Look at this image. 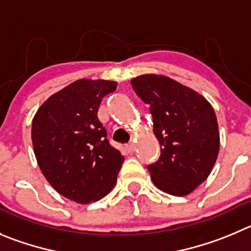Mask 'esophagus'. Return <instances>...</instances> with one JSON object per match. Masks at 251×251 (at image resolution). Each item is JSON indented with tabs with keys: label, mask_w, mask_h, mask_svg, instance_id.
<instances>
[{
	"label": "esophagus",
	"mask_w": 251,
	"mask_h": 251,
	"mask_svg": "<svg viewBox=\"0 0 251 251\" xmlns=\"http://www.w3.org/2000/svg\"><path fill=\"white\" fill-rule=\"evenodd\" d=\"M126 151H127L128 153H132V152L135 151V144H128L127 146H126Z\"/></svg>",
	"instance_id": "1"
}]
</instances>
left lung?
<instances>
[{"mask_svg":"<svg viewBox=\"0 0 251 251\" xmlns=\"http://www.w3.org/2000/svg\"><path fill=\"white\" fill-rule=\"evenodd\" d=\"M137 97L150 105L153 133L161 145L150 165L157 188L187 196L208 178L219 152L215 112L205 98L165 75L144 74L131 80Z\"/></svg>","mask_w":251,"mask_h":251,"instance_id":"left-lung-1","label":"left lung"}]
</instances>
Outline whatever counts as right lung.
I'll return each mask as SVG.
<instances>
[{"instance_id": "obj_1", "label": "right lung", "mask_w": 251, "mask_h": 251, "mask_svg": "<svg viewBox=\"0 0 251 251\" xmlns=\"http://www.w3.org/2000/svg\"><path fill=\"white\" fill-rule=\"evenodd\" d=\"M116 81L79 79L53 94L32 121V144L42 173L53 188L80 204L97 202L116 183L124 162L98 119L102 98Z\"/></svg>"}]
</instances>
